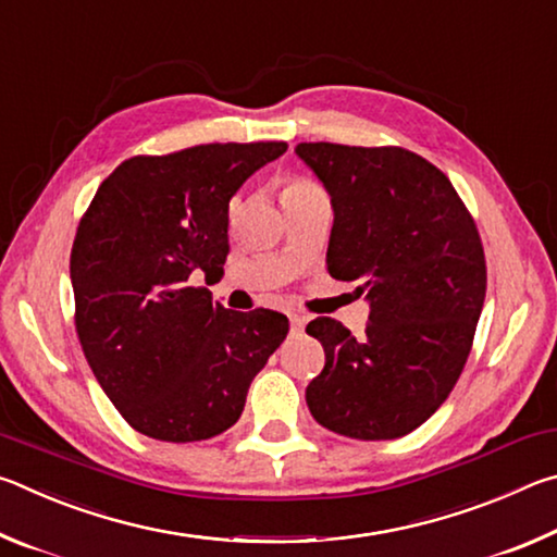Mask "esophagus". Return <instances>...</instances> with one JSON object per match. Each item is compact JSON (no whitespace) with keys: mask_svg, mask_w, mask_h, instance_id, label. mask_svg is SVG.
Here are the masks:
<instances>
[{"mask_svg":"<svg viewBox=\"0 0 557 557\" xmlns=\"http://www.w3.org/2000/svg\"><path fill=\"white\" fill-rule=\"evenodd\" d=\"M305 326H307L305 317H297V314L289 317V332H292V336H301V334H305Z\"/></svg>","mask_w":557,"mask_h":557,"instance_id":"obj_1","label":"esophagus"}]
</instances>
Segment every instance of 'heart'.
Wrapping results in <instances>:
<instances>
[{
	"label": "heart",
	"mask_w": 557,
	"mask_h": 557,
	"mask_svg": "<svg viewBox=\"0 0 557 557\" xmlns=\"http://www.w3.org/2000/svg\"><path fill=\"white\" fill-rule=\"evenodd\" d=\"M312 191H322V186L309 182V178H289L282 188V196H297V194H312Z\"/></svg>",
	"instance_id": "b5f03b06"
}]
</instances>
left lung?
<instances>
[{
    "mask_svg": "<svg viewBox=\"0 0 557 557\" xmlns=\"http://www.w3.org/2000/svg\"><path fill=\"white\" fill-rule=\"evenodd\" d=\"M295 152L332 196L329 275L371 305L361 338L332 317L307 324L326 354L309 412L344 437H403L447 400L471 351L486 297L476 223L449 178L403 147Z\"/></svg>",
    "mask_w": 557,
    "mask_h": 557,
    "instance_id": "obj_1",
    "label": "left lung"
}]
</instances>
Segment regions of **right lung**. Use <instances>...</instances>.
<instances>
[{
  "label": "right lung",
  "instance_id": "1",
  "mask_svg": "<svg viewBox=\"0 0 557 557\" xmlns=\"http://www.w3.org/2000/svg\"><path fill=\"white\" fill-rule=\"evenodd\" d=\"M285 143L199 145L132 157L75 231V332L100 388L132 428L199 442L235 425L245 395L289 332L272 309L213 305L191 277L223 275L228 203Z\"/></svg>",
  "mask_w": 557,
  "mask_h": 557
}]
</instances>
